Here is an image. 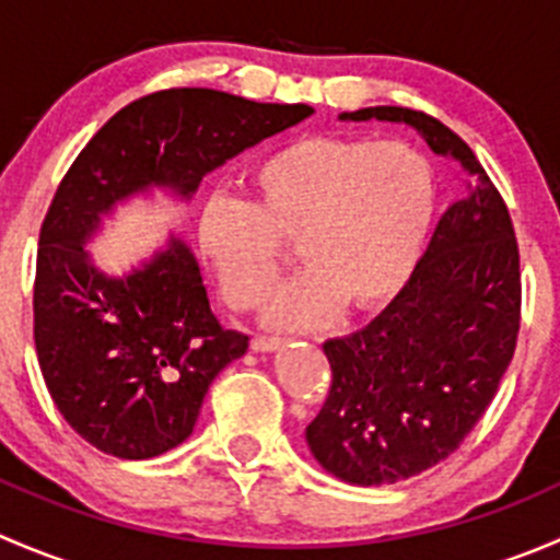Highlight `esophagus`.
Segmentation results:
<instances>
[{
    "mask_svg": "<svg viewBox=\"0 0 560 560\" xmlns=\"http://www.w3.org/2000/svg\"><path fill=\"white\" fill-rule=\"evenodd\" d=\"M281 338H273V336H254L252 338V349L254 352H273V349L281 347Z\"/></svg>",
    "mask_w": 560,
    "mask_h": 560,
    "instance_id": "obj_1",
    "label": "esophagus"
}]
</instances>
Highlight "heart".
<instances>
[{
    "instance_id": "1",
    "label": "heart",
    "mask_w": 560,
    "mask_h": 560,
    "mask_svg": "<svg viewBox=\"0 0 560 560\" xmlns=\"http://www.w3.org/2000/svg\"><path fill=\"white\" fill-rule=\"evenodd\" d=\"M248 202L213 197L197 222L200 252L235 312L262 306L298 244L306 265L270 301L268 322L284 330L322 325L336 308L387 306L420 265L436 211V173L404 140L312 135L259 160Z\"/></svg>"
}]
</instances>
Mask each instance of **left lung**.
Segmentation results:
<instances>
[{
  "mask_svg": "<svg viewBox=\"0 0 560 560\" xmlns=\"http://www.w3.org/2000/svg\"><path fill=\"white\" fill-rule=\"evenodd\" d=\"M341 118L409 124L466 184L395 301L322 347L332 380L308 447L343 482L393 485L453 455L499 393L521 332V252L501 191L439 118L393 105Z\"/></svg>",
  "mask_w": 560,
  "mask_h": 560,
  "instance_id": "8db88e82",
  "label": "left lung"
}]
</instances>
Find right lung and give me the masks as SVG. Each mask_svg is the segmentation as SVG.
Listing matches in <instances>:
<instances>
[{"instance_id": "1", "label": "right lung", "mask_w": 560, "mask_h": 560, "mask_svg": "<svg viewBox=\"0 0 560 560\" xmlns=\"http://www.w3.org/2000/svg\"><path fill=\"white\" fill-rule=\"evenodd\" d=\"M314 113L213 89H165L116 113L75 156L39 228L35 349L56 409L100 453L145 460L195 428L219 371L248 349L208 306L180 241L124 279L94 270L83 241L118 200L202 175Z\"/></svg>"}]
</instances>
